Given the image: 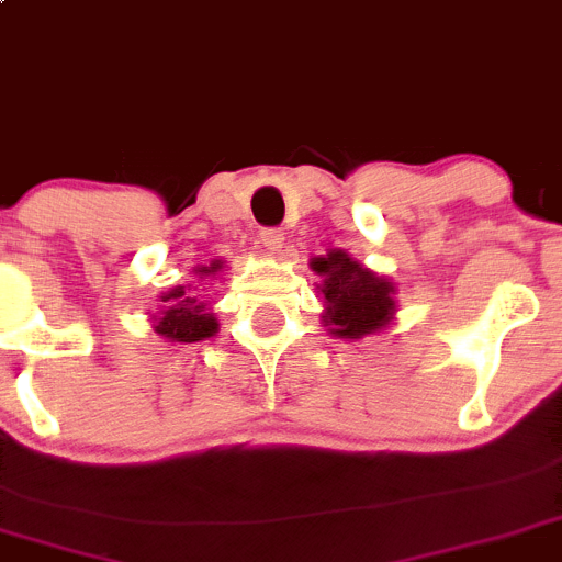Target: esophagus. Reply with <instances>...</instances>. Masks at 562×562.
I'll list each match as a JSON object with an SVG mask.
<instances>
[{
  "mask_svg": "<svg viewBox=\"0 0 562 562\" xmlns=\"http://www.w3.org/2000/svg\"><path fill=\"white\" fill-rule=\"evenodd\" d=\"M260 244H263L269 252H280V249L285 247V236H282V231H263L260 233Z\"/></svg>",
  "mask_w": 562,
  "mask_h": 562,
  "instance_id": "esophagus-1",
  "label": "esophagus"
}]
</instances>
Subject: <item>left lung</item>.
I'll return each mask as SVG.
<instances>
[{
	"label": "left lung",
	"instance_id": "8db88e82",
	"mask_svg": "<svg viewBox=\"0 0 562 562\" xmlns=\"http://www.w3.org/2000/svg\"><path fill=\"white\" fill-rule=\"evenodd\" d=\"M310 269L324 277L315 288L324 293L321 321L329 326L331 337L362 340L392 324L397 307L395 282L370 271L346 249H329L326 255L310 258Z\"/></svg>",
	"mask_w": 562,
	"mask_h": 562
}]
</instances>
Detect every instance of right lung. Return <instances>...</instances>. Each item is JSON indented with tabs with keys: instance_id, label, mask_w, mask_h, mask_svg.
Returning <instances> with one entry per match:
<instances>
[{
	"instance_id": "add662e5",
	"label": "right lung",
	"mask_w": 562,
	"mask_h": 562,
	"mask_svg": "<svg viewBox=\"0 0 562 562\" xmlns=\"http://www.w3.org/2000/svg\"><path fill=\"white\" fill-rule=\"evenodd\" d=\"M225 269V260H211L194 269L200 282L216 277ZM203 288L192 285H176L159 296V307L150 313V329L167 342H200L209 340L220 331V321L211 313L209 304L200 296Z\"/></svg>"
}]
</instances>
